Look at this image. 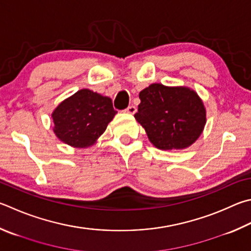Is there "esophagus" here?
Here are the masks:
<instances>
[{"mask_svg": "<svg viewBox=\"0 0 251 251\" xmlns=\"http://www.w3.org/2000/svg\"><path fill=\"white\" fill-rule=\"evenodd\" d=\"M126 112L129 114H135L136 112H137V108H136V106H134V105H130L126 108Z\"/></svg>", "mask_w": 251, "mask_h": 251, "instance_id": "esophagus-1", "label": "esophagus"}]
</instances>
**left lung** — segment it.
Masks as SVG:
<instances>
[{"mask_svg": "<svg viewBox=\"0 0 251 251\" xmlns=\"http://www.w3.org/2000/svg\"><path fill=\"white\" fill-rule=\"evenodd\" d=\"M139 99L135 118L154 147L183 149L200 137L206 117L201 99L193 90L153 83L141 91Z\"/></svg>", "mask_w": 251, "mask_h": 251, "instance_id": "8db88e82", "label": "left lung"}]
</instances>
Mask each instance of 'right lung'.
Listing matches in <instances>:
<instances>
[{
	"instance_id": "obj_1",
	"label": "right lung",
	"mask_w": 251,
	"mask_h": 251,
	"mask_svg": "<svg viewBox=\"0 0 251 251\" xmlns=\"http://www.w3.org/2000/svg\"><path fill=\"white\" fill-rule=\"evenodd\" d=\"M116 113L110 98L82 89L53 111V131L72 147H90L105 131Z\"/></svg>"
}]
</instances>
